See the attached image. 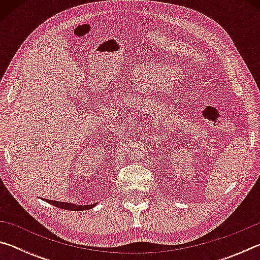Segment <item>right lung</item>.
Segmentation results:
<instances>
[{
  "label": "right lung",
  "instance_id": "right-lung-1",
  "mask_svg": "<svg viewBox=\"0 0 260 260\" xmlns=\"http://www.w3.org/2000/svg\"><path fill=\"white\" fill-rule=\"evenodd\" d=\"M48 203H50L51 205L57 206L59 209H64V210H71V211H82V210H88L94 208L96 204H91V205H74L71 203H64V202H57V201H50V200H45Z\"/></svg>",
  "mask_w": 260,
  "mask_h": 260
}]
</instances>
